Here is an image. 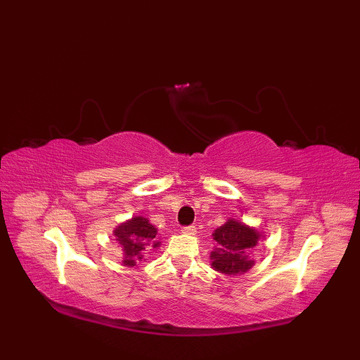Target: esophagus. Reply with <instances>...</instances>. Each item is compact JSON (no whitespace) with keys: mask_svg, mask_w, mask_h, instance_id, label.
Wrapping results in <instances>:
<instances>
[{"mask_svg":"<svg viewBox=\"0 0 360 360\" xmlns=\"http://www.w3.org/2000/svg\"><path fill=\"white\" fill-rule=\"evenodd\" d=\"M182 233H186V235H195V233H196V227H195V226H187V227L182 229Z\"/></svg>","mask_w":360,"mask_h":360,"instance_id":"1","label":"esophagus"}]
</instances>
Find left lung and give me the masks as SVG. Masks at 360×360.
<instances>
[{
	"instance_id": "obj_1",
	"label": "left lung",
	"mask_w": 360,
	"mask_h": 360,
	"mask_svg": "<svg viewBox=\"0 0 360 360\" xmlns=\"http://www.w3.org/2000/svg\"><path fill=\"white\" fill-rule=\"evenodd\" d=\"M212 236L217 241V248L210 252V266L226 275H241L252 269L255 262L250 252L258 241L266 238L264 232L233 218L215 229Z\"/></svg>"
}]
</instances>
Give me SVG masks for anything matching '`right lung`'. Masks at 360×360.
Returning <instances> with one entry per match:
<instances>
[{
	"mask_svg": "<svg viewBox=\"0 0 360 360\" xmlns=\"http://www.w3.org/2000/svg\"><path fill=\"white\" fill-rule=\"evenodd\" d=\"M158 229L150 223L148 218L136 215L124 223L116 226L112 235L116 236V241L124 252L122 264L133 267L139 264L148 250L158 249L160 241H156Z\"/></svg>",
	"mask_w": 360,
	"mask_h": 360,
	"instance_id": "obj_1",
	"label": "right lung"
}]
</instances>
